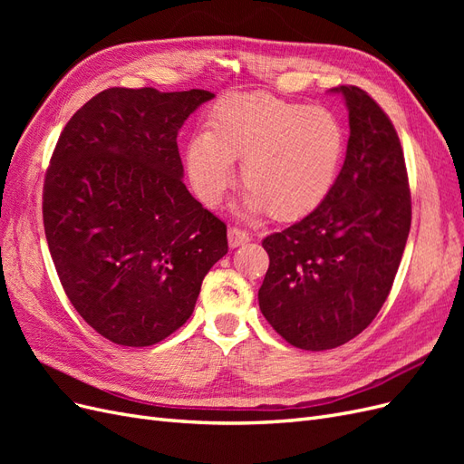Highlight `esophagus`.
Masks as SVG:
<instances>
[{
    "label": "esophagus",
    "instance_id": "34e87169",
    "mask_svg": "<svg viewBox=\"0 0 464 464\" xmlns=\"http://www.w3.org/2000/svg\"><path fill=\"white\" fill-rule=\"evenodd\" d=\"M249 242V234L246 230L240 228H228V244L230 247H237V246H244Z\"/></svg>",
    "mask_w": 464,
    "mask_h": 464
}]
</instances>
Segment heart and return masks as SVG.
Segmentation results:
<instances>
[{"mask_svg": "<svg viewBox=\"0 0 464 464\" xmlns=\"http://www.w3.org/2000/svg\"><path fill=\"white\" fill-rule=\"evenodd\" d=\"M344 150L346 133L331 110L265 92L232 94L210 111L208 131L189 139L186 168L199 199L217 207L242 160L247 213L296 220L327 199Z\"/></svg>", "mask_w": 464, "mask_h": 464, "instance_id": "heart-1", "label": "heart"}]
</instances>
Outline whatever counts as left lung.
Listing matches in <instances>:
<instances>
[{"instance_id": "8db88e82", "label": "left lung", "mask_w": 464, "mask_h": 464, "mask_svg": "<svg viewBox=\"0 0 464 464\" xmlns=\"http://www.w3.org/2000/svg\"><path fill=\"white\" fill-rule=\"evenodd\" d=\"M348 108L346 159L327 199L266 236L259 307L286 343L329 350L366 329L385 304L411 232L412 205L399 135L358 87Z\"/></svg>"}]
</instances>
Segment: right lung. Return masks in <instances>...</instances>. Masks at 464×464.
Returning a JSON list of instances; mask_svg holds the SVG:
<instances>
[{
  "label": "right lung",
  "mask_w": 464,
  "mask_h": 464,
  "mask_svg": "<svg viewBox=\"0 0 464 464\" xmlns=\"http://www.w3.org/2000/svg\"><path fill=\"white\" fill-rule=\"evenodd\" d=\"M215 94L106 89L79 108L53 149L44 232L79 315L121 346H150L193 314L228 254L227 224L184 184L178 131Z\"/></svg>",
  "instance_id": "1"
}]
</instances>
